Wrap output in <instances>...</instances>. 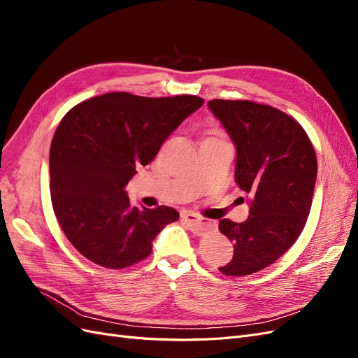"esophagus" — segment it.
Segmentation results:
<instances>
[{"label":"esophagus","mask_w":358,"mask_h":358,"mask_svg":"<svg viewBox=\"0 0 358 358\" xmlns=\"http://www.w3.org/2000/svg\"><path fill=\"white\" fill-rule=\"evenodd\" d=\"M182 220L187 222V225L189 227V230L194 233V234H199V236H201V234H204L206 231L209 230V225L206 224L199 215H196V213H191V212H188V213H183L182 215Z\"/></svg>","instance_id":"1"}]
</instances>
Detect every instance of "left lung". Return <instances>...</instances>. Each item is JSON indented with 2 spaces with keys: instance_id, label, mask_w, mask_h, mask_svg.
<instances>
[{
  "instance_id": "left-lung-1",
  "label": "left lung",
  "mask_w": 358,
  "mask_h": 358,
  "mask_svg": "<svg viewBox=\"0 0 358 358\" xmlns=\"http://www.w3.org/2000/svg\"><path fill=\"white\" fill-rule=\"evenodd\" d=\"M236 146L234 179L249 196L243 222L220 221L234 245L227 276L258 272L284 255L305 229L317 182V155L294 117L272 106L248 100H212Z\"/></svg>"
}]
</instances>
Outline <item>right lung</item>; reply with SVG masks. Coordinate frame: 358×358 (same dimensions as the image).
<instances>
[{"mask_svg":"<svg viewBox=\"0 0 358 358\" xmlns=\"http://www.w3.org/2000/svg\"><path fill=\"white\" fill-rule=\"evenodd\" d=\"M203 103L196 95L109 92L62 117L49 154L52 206L83 257L107 268L133 266L152 252L158 233L179 220L167 206H131L125 185Z\"/></svg>","mask_w":358,"mask_h":358,"instance_id":"obj_1","label":"right lung"}]
</instances>
